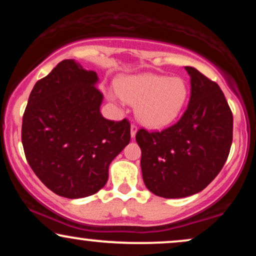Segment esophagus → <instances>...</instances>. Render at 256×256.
I'll return each mask as SVG.
<instances>
[{
  "label": "esophagus",
  "instance_id": "esophagus-1",
  "mask_svg": "<svg viewBox=\"0 0 256 256\" xmlns=\"http://www.w3.org/2000/svg\"><path fill=\"white\" fill-rule=\"evenodd\" d=\"M137 126L136 125H131V138H134L136 137V134H137Z\"/></svg>",
  "mask_w": 256,
  "mask_h": 256
}]
</instances>
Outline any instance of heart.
Returning <instances> with one entry per match:
<instances>
[{"instance_id": "obj_1", "label": "heart", "mask_w": 256, "mask_h": 256, "mask_svg": "<svg viewBox=\"0 0 256 256\" xmlns=\"http://www.w3.org/2000/svg\"><path fill=\"white\" fill-rule=\"evenodd\" d=\"M112 101L122 98L137 104L136 116L143 125L161 128L176 122L189 98L188 85L182 78L142 73L116 82V91L108 92Z\"/></svg>"}]
</instances>
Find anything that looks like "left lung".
<instances>
[{
	"mask_svg": "<svg viewBox=\"0 0 256 256\" xmlns=\"http://www.w3.org/2000/svg\"><path fill=\"white\" fill-rule=\"evenodd\" d=\"M185 70L192 89L183 116L161 132L136 134L143 182L165 198L202 192L222 171L232 143L234 116L219 85L194 67Z\"/></svg>",
	"mask_w": 256,
	"mask_h": 256,
	"instance_id": "obj_1",
	"label": "left lung"
}]
</instances>
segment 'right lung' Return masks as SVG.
Instances as JSON below:
<instances>
[{"mask_svg":"<svg viewBox=\"0 0 256 256\" xmlns=\"http://www.w3.org/2000/svg\"><path fill=\"white\" fill-rule=\"evenodd\" d=\"M98 73L73 58L61 61L32 89L22 116V142L32 171L67 198L94 195L130 143V122L102 116Z\"/></svg>","mask_w":256,"mask_h":256,"instance_id":"1","label":"right lung"}]
</instances>
